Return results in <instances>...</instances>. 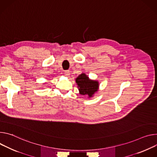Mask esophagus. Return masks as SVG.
<instances>
[{"mask_svg":"<svg viewBox=\"0 0 157 157\" xmlns=\"http://www.w3.org/2000/svg\"><path fill=\"white\" fill-rule=\"evenodd\" d=\"M64 74H65V75L66 77H68V76H69V75H70V72H69L68 71H65V72H64Z\"/></svg>","mask_w":157,"mask_h":157,"instance_id":"1","label":"esophagus"}]
</instances>
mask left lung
Wrapping results in <instances>:
<instances>
[{"instance_id": "obj_1", "label": "left lung", "mask_w": 157, "mask_h": 157, "mask_svg": "<svg viewBox=\"0 0 157 157\" xmlns=\"http://www.w3.org/2000/svg\"><path fill=\"white\" fill-rule=\"evenodd\" d=\"M75 82L79 90V94L88 95V98L93 97L99 89V83L97 80H91L85 73H82L75 78Z\"/></svg>"}]
</instances>
